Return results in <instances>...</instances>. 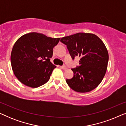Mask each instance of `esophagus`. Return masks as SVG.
Instances as JSON below:
<instances>
[{
  "label": "esophagus",
  "mask_w": 126,
  "mask_h": 126,
  "mask_svg": "<svg viewBox=\"0 0 126 126\" xmlns=\"http://www.w3.org/2000/svg\"><path fill=\"white\" fill-rule=\"evenodd\" d=\"M60 68H61V69H67V67L65 66V65H63V66H60Z\"/></svg>",
  "instance_id": "obj_1"
}]
</instances>
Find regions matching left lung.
<instances>
[{
	"label": "left lung",
	"instance_id": "left-lung-1",
	"mask_svg": "<svg viewBox=\"0 0 126 126\" xmlns=\"http://www.w3.org/2000/svg\"><path fill=\"white\" fill-rule=\"evenodd\" d=\"M72 60L80 58L79 65L72 68L73 77L66 79L68 85L77 92H88L96 88L106 74L108 62L107 49L94 34L79 32L62 38Z\"/></svg>",
	"mask_w": 126,
	"mask_h": 126
}]
</instances>
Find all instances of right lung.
Instances as JSON below:
<instances>
[{
    "label": "right lung",
    "instance_id": "add662e5",
    "mask_svg": "<svg viewBox=\"0 0 126 126\" xmlns=\"http://www.w3.org/2000/svg\"><path fill=\"white\" fill-rule=\"evenodd\" d=\"M60 39L30 32L16 41L11 51V63L14 75L22 84L37 88L49 81L56 68L50 62L53 49Z\"/></svg>",
    "mask_w": 126,
    "mask_h": 126
}]
</instances>
